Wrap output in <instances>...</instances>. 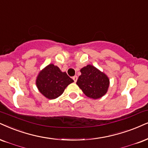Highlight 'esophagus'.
Here are the masks:
<instances>
[{
	"label": "esophagus",
	"mask_w": 148,
	"mask_h": 148,
	"mask_svg": "<svg viewBox=\"0 0 148 148\" xmlns=\"http://www.w3.org/2000/svg\"><path fill=\"white\" fill-rule=\"evenodd\" d=\"M73 79L74 80V82H77V76H73Z\"/></svg>",
	"instance_id": "1"
}]
</instances>
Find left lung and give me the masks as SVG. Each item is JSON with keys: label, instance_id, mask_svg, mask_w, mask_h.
Masks as SVG:
<instances>
[{"label": "left lung", "instance_id": "obj_1", "mask_svg": "<svg viewBox=\"0 0 148 148\" xmlns=\"http://www.w3.org/2000/svg\"><path fill=\"white\" fill-rule=\"evenodd\" d=\"M81 75L77 84L86 95L92 99H99L106 93L109 79L103 73L92 65H87L80 70Z\"/></svg>", "mask_w": 148, "mask_h": 148}]
</instances>
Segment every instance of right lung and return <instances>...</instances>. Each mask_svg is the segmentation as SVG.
I'll use <instances>...</instances> for the list:
<instances>
[{
    "label": "right lung",
    "instance_id": "obj_1",
    "mask_svg": "<svg viewBox=\"0 0 148 148\" xmlns=\"http://www.w3.org/2000/svg\"><path fill=\"white\" fill-rule=\"evenodd\" d=\"M73 80L66 72L53 64H49L40 72L36 85L40 92L49 99L58 98L63 93L64 89Z\"/></svg>",
    "mask_w": 148,
    "mask_h": 148
}]
</instances>
